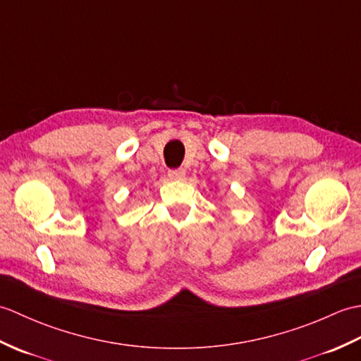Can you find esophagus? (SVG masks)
<instances>
[{
  "label": "esophagus",
  "instance_id": "34e87169",
  "mask_svg": "<svg viewBox=\"0 0 361 361\" xmlns=\"http://www.w3.org/2000/svg\"><path fill=\"white\" fill-rule=\"evenodd\" d=\"M167 175H169V178H171V180H183V178H185V175H186V171H185V169H181V167L171 169Z\"/></svg>",
  "mask_w": 361,
  "mask_h": 361
}]
</instances>
